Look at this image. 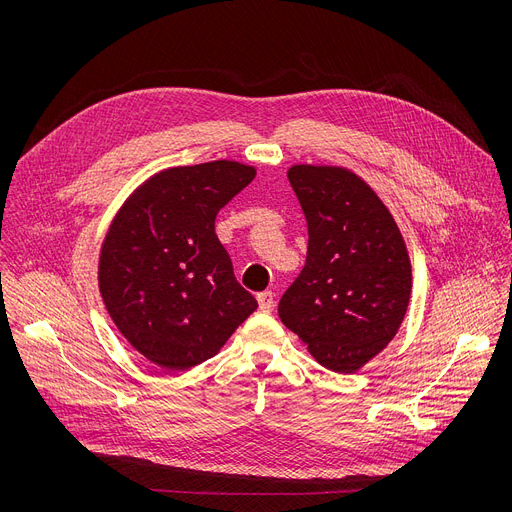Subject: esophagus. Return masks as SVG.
I'll use <instances>...</instances> for the list:
<instances>
[{
  "mask_svg": "<svg viewBox=\"0 0 512 512\" xmlns=\"http://www.w3.org/2000/svg\"><path fill=\"white\" fill-rule=\"evenodd\" d=\"M273 294L271 291H261V294H257V302H259V310L261 312H271L273 310Z\"/></svg>",
  "mask_w": 512,
  "mask_h": 512,
  "instance_id": "34e87169",
  "label": "esophagus"
}]
</instances>
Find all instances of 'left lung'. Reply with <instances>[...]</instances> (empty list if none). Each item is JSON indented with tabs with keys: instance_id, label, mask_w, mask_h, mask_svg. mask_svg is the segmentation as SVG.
I'll use <instances>...</instances> for the list:
<instances>
[{
	"instance_id": "left-lung-1",
	"label": "left lung",
	"mask_w": 512,
	"mask_h": 512,
	"mask_svg": "<svg viewBox=\"0 0 512 512\" xmlns=\"http://www.w3.org/2000/svg\"><path fill=\"white\" fill-rule=\"evenodd\" d=\"M287 180L308 223V255L279 318L326 369L354 373L393 340L407 312L403 237L379 196L344 168L294 166Z\"/></svg>"
}]
</instances>
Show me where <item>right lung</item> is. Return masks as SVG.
<instances>
[{"instance_id": "add662e5", "label": "right lung", "mask_w": 512, "mask_h": 512, "mask_svg": "<svg viewBox=\"0 0 512 512\" xmlns=\"http://www.w3.org/2000/svg\"><path fill=\"white\" fill-rule=\"evenodd\" d=\"M255 178L239 162L170 168L139 186L101 249L99 287L119 332L166 371L214 356L257 310L214 233V218Z\"/></svg>"}]
</instances>
